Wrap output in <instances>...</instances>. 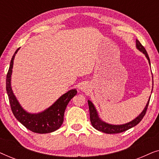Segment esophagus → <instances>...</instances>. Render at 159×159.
<instances>
[{
	"instance_id": "esophagus-1",
	"label": "esophagus",
	"mask_w": 159,
	"mask_h": 159,
	"mask_svg": "<svg viewBox=\"0 0 159 159\" xmlns=\"http://www.w3.org/2000/svg\"><path fill=\"white\" fill-rule=\"evenodd\" d=\"M88 84L87 83H82L81 85H80V89L81 90V91H82V92H85V91L88 90Z\"/></svg>"
}]
</instances>
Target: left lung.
<instances>
[{"instance_id": "left-lung-1", "label": "left lung", "mask_w": 159, "mask_h": 159, "mask_svg": "<svg viewBox=\"0 0 159 159\" xmlns=\"http://www.w3.org/2000/svg\"><path fill=\"white\" fill-rule=\"evenodd\" d=\"M136 48L138 51L144 54L145 57L148 61L149 64L151 65V61H150L149 56L148 55L146 50L145 49V48L143 46L142 44L140 43V41L138 40H136ZM152 91H153V88H152ZM152 93V92H151ZM151 97L149 98V100L148 101V103L145 105L144 109L143 110V111L136 117L135 119H134L133 120H132L129 122H127L126 124H123V125H111V124H108L106 121H104L101 119V117L99 116L98 113L96 108H95L94 104L91 102L90 100H88V106H89V110H90V122L92 124L93 127L96 129L98 131H101L104 133L107 134H116V133H120V132H125L126 130L130 129V128L134 127L138 124L140 122V121L142 120L143 117H144L145 112H146L148 106L149 104V101Z\"/></svg>"}]
</instances>
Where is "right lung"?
<instances>
[{"mask_svg":"<svg viewBox=\"0 0 159 159\" xmlns=\"http://www.w3.org/2000/svg\"><path fill=\"white\" fill-rule=\"evenodd\" d=\"M19 48L15 52L11 60L9 69L6 76V91L14 116L19 122L30 131L35 133L45 134L53 132L59 128L64 121V115L66 106L70 100L77 95L76 89L69 90L63 94L52 105L39 113H30L24 109L15 96L11 88L12 69L15 56Z\"/></svg>","mask_w":159,"mask_h":159,"instance_id":"1","label":"right lung"}]
</instances>
